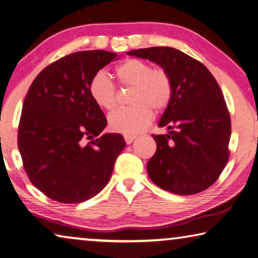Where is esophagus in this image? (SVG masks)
I'll list each match as a JSON object with an SVG mask.
<instances>
[{
    "instance_id": "obj_1",
    "label": "esophagus",
    "mask_w": 258,
    "mask_h": 258,
    "mask_svg": "<svg viewBox=\"0 0 258 258\" xmlns=\"http://www.w3.org/2000/svg\"><path fill=\"white\" fill-rule=\"evenodd\" d=\"M136 139V136H134V135H124V141L126 144H132V143Z\"/></svg>"
}]
</instances>
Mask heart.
I'll return each mask as SVG.
<instances>
[{
  "label": "heart",
  "mask_w": 258,
  "mask_h": 258,
  "mask_svg": "<svg viewBox=\"0 0 258 258\" xmlns=\"http://www.w3.org/2000/svg\"><path fill=\"white\" fill-rule=\"evenodd\" d=\"M115 75L122 86L134 88L130 99L134 105L109 114V128L124 135L141 133L153 120V109L160 112L170 103V75L161 67L153 69L147 61L136 58L126 59L117 65ZM89 92L92 100L101 109L111 111L116 106L115 86L104 72H98L91 79Z\"/></svg>",
  "instance_id": "heart-1"
}]
</instances>
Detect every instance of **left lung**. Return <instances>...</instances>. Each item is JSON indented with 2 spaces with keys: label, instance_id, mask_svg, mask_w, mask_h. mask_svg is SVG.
<instances>
[{
  "label": "left lung",
  "instance_id": "8db88e82",
  "mask_svg": "<svg viewBox=\"0 0 258 258\" xmlns=\"http://www.w3.org/2000/svg\"><path fill=\"white\" fill-rule=\"evenodd\" d=\"M166 70L172 81L170 103L153 135L157 152L147 162L155 185L178 196L196 194L215 183L229 159L231 120L221 88L207 67L170 46L126 52Z\"/></svg>",
  "mask_w": 258,
  "mask_h": 258
}]
</instances>
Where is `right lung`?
<instances>
[{"label": "right lung", "instance_id": "1", "mask_svg": "<svg viewBox=\"0 0 258 258\" xmlns=\"http://www.w3.org/2000/svg\"><path fill=\"white\" fill-rule=\"evenodd\" d=\"M116 53L89 50L71 53L41 72L29 87L18 129L25 171L39 191L62 204H81L108 183L124 149L89 92L91 79ZM92 142L86 144V139Z\"/></svg>", "mask_w": 258, "mask_h": 258}]
</instances>
